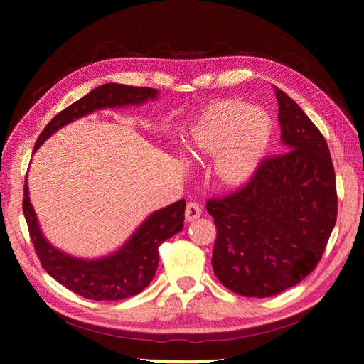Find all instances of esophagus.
I'll use <instances>...</instances> for the list:
<instances>
[{"mask_svg": "<svg viewBox=\"0 0 364 364\" xmlns=\"http://www.w3.org/2000/svg\"><path fill=\"white\" fill-rule=\"evenodd\" d=\"M202 215V207L199 205V202H188L186 205V212H184V217H186V221H194Z\"/></svg>", "mask_w": 364, "mask_h": 364, "instance_id": "obj_1", "label": "esophagus"}]
</instances>
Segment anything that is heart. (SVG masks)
<instances>
[{
	"mask_svg": "<svg viewBox=\"0 0 364 364\" xmlns=\"http://www.w3.org/2000/svg\"><path fill=\"white\" fill-rule=\"evenodd\" d=\"M271 122L236 100L215 101L191 125L184 147L197 160L213 159V176L228 189L247 183L264 156Z\"/></svg>",
	"mask_w": 364,
	"mask_h": 364,
	"instance_id": "b5f03b06",
	"label": "heart"
}]
</instances>
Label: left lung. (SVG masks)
<instances>
[{
  "label": "left lung",
  "instance_id": "obj_1",
  "mask_svg": "<svg viewBox=\"0 0 364 364\" xmlns=\"http://www.w3.org/2000/svg\"><path fill=\"white\" fill-rule=\"evenodd\" d=\"M284 152L264 157L234 193L207 200L217 226L212 267L244 297H273L318 267L337 220L328 143L292 97L276 88Z\"/></svg>",
  "mask_w": 364,
  "mask_h": 364
}]
</instances>
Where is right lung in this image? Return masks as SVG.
I'll use <instances>...</instances> for the list:
<instances>
[{"label": "right lung", "instance_id": "1", "mask_svg": "<svg viewBox=\"0 0 364 364\" xmlns=\"http://www.w3.org/2000/svg\"><path fill=\"white\" fill-rule=\"evenodd\" d=\"M157 93V90L147 88V86H128L119 83L97 86L82 100L60 110L48 123L36 139L33 152L59 128L80 119V117L88 115L97 109L138 106L147 100H156ZM184 207H186V202L181 199L168 207L160 208L151 217H147L133 232V236L123 244V247L114 254L96 258V260H83V258H75L53 247L43 236L35 210L30 204L27 176L22 202L30 239H32L35 254L38 255L41 267L69 291L96 301H114L133 297L149 286L159 264L160 244L183 230Z\"/></svg>", "mask_w": 364, "mask_h": 364}]
</instances>
